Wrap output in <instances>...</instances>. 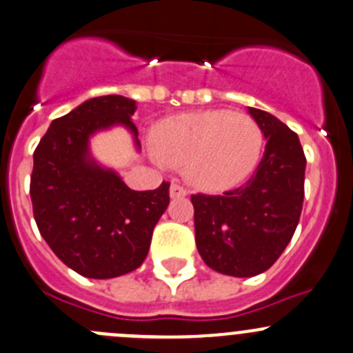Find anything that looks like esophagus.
I'll return each mask as SVG.
<instances>
[{
  "label": "esophagus",
  "mask_w": 353,
  "mask_h": 353,
  "mask_svg": "<svg viewBox=\"0 0 353 353\" xmlns=\"http://www.w3.org/2000/svg\"><path fill=\"white\" fill-rule=\"evenodd\" d=\"M169 194H170V198H184V196L188 194V191L183 186H181V184L172 183V184H170Z\"/></svg>",
  "instance_id": "34e87169"
}]
</instances>
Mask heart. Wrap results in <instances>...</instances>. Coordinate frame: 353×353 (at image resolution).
I'll use <instances>...</instances> for the list:
<instances>
[{"label":"heart","instance_id":"obj_1","mask_svg":"<svg viewBox=\"0 0 353 353\" xmlns=\"http://www.w3.org/2000/svg\"><path fill=\"white\" fill-rule=\"evenodd\" d=\"M264 135L257 121L230 110L181 113L161 121L152 155L184 167L192 186L220 192L243 183L259 164Z\"/></svg>","mask_w":353,"mask_h":353}]
</instances>
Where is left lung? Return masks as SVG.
Segmentation results:
<instances>
[{"label":"left lung","instance_id":"1","mask_svg":"<svg viewBox=\"0 0 353 353\" xmlns=\"http://www.w3.org/2000/svg\"><path fill=\"white\" fill-rule=\"evenodd\" d=\"M265 152L243 186L192 194L196 247L208 267L233 277L265 272L291 242L304 199L306 157L298 135L267 111L248 108Z\"/></svg>","mask_w":353,"mask_h":353}]
</instances>
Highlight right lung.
I'll return each instance as SVG.
<instances>
[{
    "label": "right lung",
    "mask_w": 353,
    "mask_h": 353,
    "mask_svg": "<svg viewBox=\"0 0 353 353\" xmlns=\"http://www.w3.org/2000/svg\"><path fill=\"white\" fill-rule=\"evenodd\" d=\"M135 110L125 96L88 99L52 121L33 152L30 198L40 235L65 265L91 279H111L142 265L169 206V183L133 191L89 154V139L114 125L130 130L140 148Z\"/></svg>",
    "instance_id": "add662e5"
}]
</instances>
